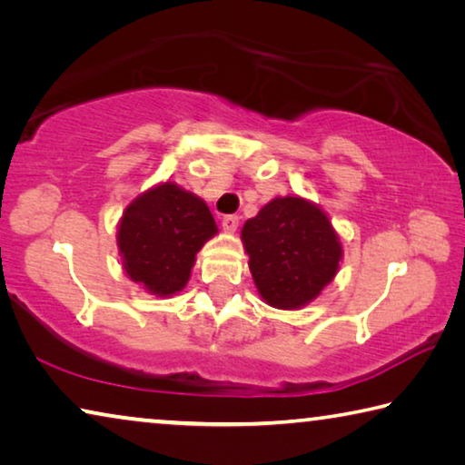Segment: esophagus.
<instances>
[{"instance_id":"34e87169","label":"esophagus","mask_w":465,"mask_h":465,"mask_svg":"<svg viewBox=\"0 0 465 465\" xmlns=\"http://www.w3.org/2000/svg\"><path fill=\"white\" fill-rule=\"evenodd\" d=\"M238 223H240L238 215H223V217H221V225H223L225 232H235Z\"/></svg>"}]
</instances>
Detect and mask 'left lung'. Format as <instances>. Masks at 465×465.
<instances>
[{"label":"left lung","mask_w":465,"mask_h":465,"mask_svg":"<svg viewBox=\"0 0 465 465\" xmlns=\"http://www.w3.org/2000/svg\"><path fill=\"white\" fill-rule=\"evenodd\" d=\"M242 240L259 293L282 311L319 296L341 259V244L325 213L298 196L264 204L244 223Z\"/></svg>","instance_id":"obj_1"}]
</instances>
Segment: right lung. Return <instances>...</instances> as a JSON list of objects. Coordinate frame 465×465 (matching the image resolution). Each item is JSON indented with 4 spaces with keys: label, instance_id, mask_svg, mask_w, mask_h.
<instances>
[{
    "label": "right lung",
    "instance_id": "right-lung-1",
    "mask_svg": "<svg viewBox=\"0 0 465 465\" xmlns=\"http://www.w3.org/2000/svg\"><path fill=\"white\" fill-rule=\"evenodd\" d=\"M215 233L209 206L165 182L128 206L117 246L132 282L157 296H172L188 283L196 252Z\"/></svg>",
    "mask_w": 465,
    "mask_h": 465
}]
</instances>
